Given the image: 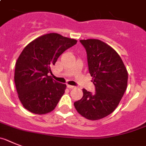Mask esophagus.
I'll list each match as a JSON object with an SVG mask.
<instances>
[{
    "label": "esophagus",
    "mask_w": 146,
    "mask_h": 146,
    "mask_svg": "<svg viewBox=\"0 0 146 146\" xmlns=\"http://www.w3.org/2000/svg\"><path fill=\"white\" fill-rule=\"evenodd\" d=\"M67 87H68V88H69V89H75V88H76V87H75V86L69 85V84H67Z\"/></svg>",
    "instance_id": "34e87169"
}]
</instances>
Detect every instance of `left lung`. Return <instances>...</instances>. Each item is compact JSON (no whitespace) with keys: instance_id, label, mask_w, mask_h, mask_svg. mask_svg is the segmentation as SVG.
I'll return each mask as SVG.
<instances>
[{"instance_id":"1","label":"left lung","mask_w":146,"mask_h":146,"mask_svg":"<svg viewBox=\"0 0 146 146\" xmlns=\"http://www.w3.org/2000/svg\"><path fill=\"white\" fill-rule=\"evenodd\" d=\"M87 55L89 72L96 92L83 89V97L76 101L78 113L90 120L106 117L117 108L127 87L128 72L111 47L96 39L80 40Z\"/></svg>"}]
</instances>
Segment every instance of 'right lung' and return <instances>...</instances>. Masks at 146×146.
I'll return each instance as SVG.
<instances>
[{
  "label": "right lung",
  "instance_id": "obj_1",
  "mask_svg": "<svg viewBox=\"0 0 146 146\" xmlns=\"http://www.w3.org/2000/svg\"><path fill=\"white\" fill-rule=\"evenodd\" d=\"M74 39L56 33L40 36L28 44L16 62L15 83L24 108L36 115L55 109L64 93L66 84L54 81L48 73L59 56L76 45Z\"/></svg>",
  "mask_w": 146,
  "mask_h": 146
}]
</instances>
